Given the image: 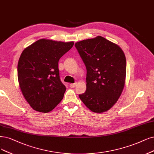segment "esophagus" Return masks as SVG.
<instances>
[{
	"mask_svg": "<svg viewBox=\"0 0 154 154\" xmlns=\"http://www.w3.org/2000/svg\"><path fill=\"white\" fill-rule=\"evenodd\" d=\"M76 86V83H73V84H70L69 86L71 88H74Z\"/></svg>",
	"mask_w": 154,
	"mask_h": 154,
	"instance_id": "obj_1",
	"label": "esophagus"
}]
</instances>
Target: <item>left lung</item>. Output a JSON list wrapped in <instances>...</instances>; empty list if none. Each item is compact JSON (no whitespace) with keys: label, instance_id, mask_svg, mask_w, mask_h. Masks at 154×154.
I'll return each instance as SVG.
<instances>
[{"label":"left lung","instance_id":"left-lung-1","mask_svg":"<svg viewBox=\"0 0 154 154\" xmlns=\"http://www.w3.org/2000/svg\"><path fill=\"white\" fill-rule=\"evenodd\" d=\"M86 67V91L79 98L93 112L113 106L122 92L126 75V56L118 45L98 36L75 44Z\"/></svg>","mask_w":154,"mask_h":154}]
</instances>
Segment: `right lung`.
I'll return each instance as SVG.
<instances>
[{"label": "right lung", "mask_w": 154, "mask_h": 154, "mask_svg": "<svg viewBox=\"0 0 154 154\" xmlns=\"http://www.w3.org/2000/svg\"><path fill=\"white\" fill-rule=\"evenodd\" d=\"M73 44L42 38L22 52L18 64V82L33 110L49 112L63 98L66 87L60 80L58 61Z\"/></svg>", "instance_id": "obj_1"}]
</instances>
